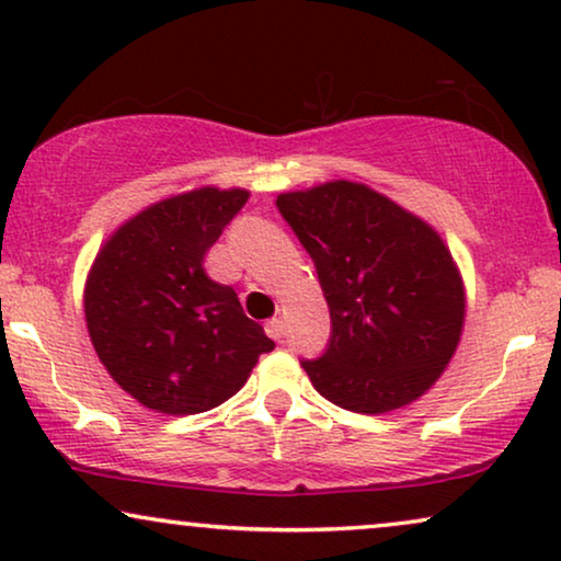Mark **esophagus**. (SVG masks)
I'll return each mask as SVG.
<instances>
[{"instance_id": "34e87169", "label": "esophagus", "mask_w": 561, "mask_h": 561, "mask_svg": "<svg viewBox=\"0 0 561 561\" xmlns=\"http://www.w3.org/2000/svg\"><path fill=\"white\" fill-rule=\"evenodd\" d=\"M265 332H267V336H273L275 342H280L283 334H286V321L278 319V317L271 319V321H267V324H265Z\"/></svg>"}]
</instances>
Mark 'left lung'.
Returning <instances> with one entry per match:
<instances>
[{
	"label": "left lung",
	"mask_w": 561,
	"mask_h": 561,
	"mask_svg": "<svg viewBox=\"0 0 561 561\" xmlns=\"http://www.w3.org/2000/svg\"><path fill=\"white\" fill-rule=\"evenodd\" d=\"M275 206L313 260L332 319L327 350L301 359L313 388L355 413L416 401L455 355L465 321L442 237L363 183L280 194Z\"/></svg>",
	"instance_id": "8db88e82"
}]
</instances>
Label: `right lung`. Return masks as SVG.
<instances>
[{
  "label": "right lung",
  "instance_id": "obj_1",
  "mask_svg": "<svg viewBox=\"0 0 561 561\" xmlns=\"http://www.w3.org/2000/svg\"><path fill=\"white\" fill-rule=\"evenodd\" d=\"M248 191L198 188L152 204L112 234L87 280V324L122 390L186 416L225 403L275 344L204 257Z\"/></svg>",
  "mask_w": 561,
  "mask_h": 561
}]
</instances>
